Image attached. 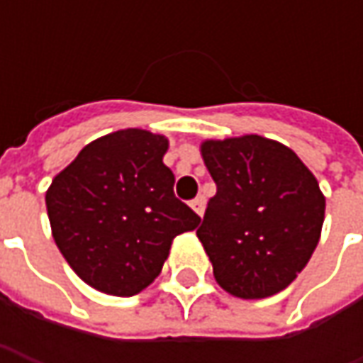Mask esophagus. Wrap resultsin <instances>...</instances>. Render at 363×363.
Returning a JSON list of instances; mask_svg holds the SVG:
<instances>
[{
  "instance_id": "1",
  "label": "esophagus",
  "mask_w": 363,
  "mask_h": 363,
  "mask_svg": "<svg viewBox=\"0 0 363 363\" xmlns=\"http://www.w3.org/2000/svg\"><path fill=\"white\" fill-rule=\"evenodd\" d=\"M189 206H191V210L198 214V216H203V208H206V200H203L202 196L200 198H196V200H191L189 202Z\"/></svg>"
}]
</instances>
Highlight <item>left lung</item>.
I'll use <instances>...</instances> for the list:
<instances>
[{"mask_svg":"<svg viewBox=\"0 0 363 363\" xmlns=\"http://www.w3.org/2000/svg\"><path fill=\"white\" fill-rule=\"evenodd\" d=\"M216 182L198 238L214 279L238 299H264L291 285L321 238L325 196L293 149L260 135L206 139Z\"/></svg>","mask_w":363,"mask_h":363,"instance_id":"obj_1","label":"left lung"}]
</instances>
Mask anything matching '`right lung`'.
I'll list each match as a JSON object with an SVG mask.
<instances>
[{"label":"right lung","instance_id":"obj_1","mask_svg":"<svg viewBox=\"0 0 363 363\" xmlns=\"http://www.w3.org/2000/svg\"><path fill=\"white\" fill-rule=\"evenodd\" d=\"M167 137L121 129L91 141L46 191L54 242L92 289L133 297L160 277L177 234L200 216L174 196Z\"/></svg>","mask_w":363,"mask_h":363}]
</instances>
